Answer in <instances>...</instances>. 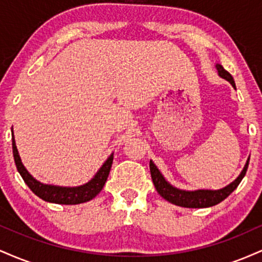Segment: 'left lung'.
Here are the masks:
<instances>
[{"label":"left lung","mask_w":262,"mask_h":262,"mask_svg":"<svg viewBox=\"0 0 262 262\" xmlns=\"http://www.w3.org/2000/svg\"><path fill=\"white\" fill-rule=\"evenodd\" d=\"M215 69H217L219 76L222 79L229 81L230 85L235 89V82H234L233 76L225 70L223 66L221 64H215ZM249 160H250V158H248V160H246L244 169L240 172V175L233 182L221 189H194V191H186V189L177 188L165 179L164 175L160 172V170L156 167V165L151 160H150V173H151L152 182H154L158 193L162 198L169 201L170 203L176 204V206L180 207H185V208H207V207H212L221 203L222 201H224L239 186V183L244 179L246 170H248Z\"/></svg>","instance_id":"1"}]
</instances>
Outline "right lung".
<instances>
[{
    "instance_id": "add662e5",
    "label": "right lung",
    "mask_w": 262,
    "mask_h": 262,
    "mask_svg": "<svg viewBox=\"0 0 262 262\" xmlns=\"http://www.w3.org/2000/svg\"><path fill=\"white\" fill-rule=\"evenodd\" d=\"M12 150H13V158L18 172L22 176V179L25 180L27 186L32 189L33 193L37 194L39 198L47 201V202L58 204H79L89 202L92 198H95L103 188L113 162L112 152V154L108 156L107 160L103 162L100 170L96 172V175L89 182L83 183L81 186H76V187H64V186L47 185V183L39 182L38 180H35L28 172L25 165L22 164L19 154H18L16 140H14L13 135V127H12Z\"/></svg>"
}]
</instances>
